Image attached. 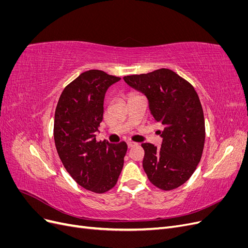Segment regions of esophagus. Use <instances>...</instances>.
<instances>
[{
	"instance_id": "1",
	"label": "esophagus",
	"mask_w": 248,
	"mask_h": 248,
	"mask_svg": "<svg viewBox=\"0 0 248 248\" xmlns=\"http://www.w3.org/2000/svg\"><path fill=\"white\" fill-rule=\"evenodd\" d=\"M137 145V142H133V141H128L127 142V146H128V148H132Z\"/></svg>"
}]
</instances>
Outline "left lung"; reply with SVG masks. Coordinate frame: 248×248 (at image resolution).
I'll use <instances>...</instances> for the list:
<instances>
[{"mask_svg": "<svg viewBox=\"0 0 248 248\" xmlns=\"http://www.w3.org/2000/svg\"><path fill=\"white\" fill-rule=\"evenodd\" d=\"M144 94L154 120L163 130L160 149L144 142L142 168L153 185L171 190L184 184L196 170L205 142V120L194 88L167 68L123 78Z\"/></svg>", "mask_w": 248, "mask_h": 248, "instance_id": "obj_1", "label": "left lung"}]
</instances>
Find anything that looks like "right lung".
<instances>
[{"instance_id": "obj_1", "label": "right lung", "mask_w": 248, "mask_h": 248, "mask_svg": "<svg viewBox=\"0 0 248 248\" xmlns=\"http://www.w3.org/2000/svg\"><path fill=\"white\" fill-rule=\"evenodd\" d=\"M121 78L101 70H88L71 81L60 96L54 139L64 168L78 185L96 193L114 187L124 164L125 141H97L108 89Z\"/></svg>"}]
</instances>
